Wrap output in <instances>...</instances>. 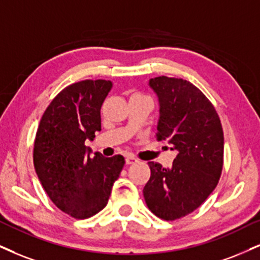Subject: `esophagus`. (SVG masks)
<instances>
[{
	"label": "esophagus",
	"mask_w": 260,
	"mask_h": 260,
	"mask_svg": "<svg viewBox=\"0 0 260 260\" xmlns=\"http://www.w3.org/2000/svg\"><path fill=\"white\" fill-rule=\"evenodd\" d=\"M125 161H126L127 165H131V164H135V162L139 161V160H137L134 155H127L126 159H125Z\"/></svg>",
	"instance_id": "1"
}]
</instances>
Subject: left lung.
<instances>
[{
	"label": "left lung",
	"mask_w": 260,
	"mask_h": 260,
	"mask_svg": "<svg viewBox=\"0 0 260 260\" xmlns=\"http://www.w3.org/2000/svg\"><path fill=\"white\" fill-rule=\"evenodd\" d=\"M160 117L155 137L178 152L170 169L149 161L143 188L147 206L159 218L175 220L200 206L218 184L223 169L224 135L216 108L190 82L155 77Z\"/></svg>",
	"instance_id": "obj_1"
}]
</instances>
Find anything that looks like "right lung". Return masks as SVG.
Here are the masks:
<instances>
[{
	"label": "right lung",
	"instance_id": "1",
	"mask_svg": "<svg viewBox=\"0 0 260 260\" xmlns=\"http://www.w3.org/2000/svg\"><path fill=\"white\" fill-rule=\"evenodd\" d=\"M111 81L86 79L66 86L44 111L34 146L36 174L57 208L77 219L94 216L108 203L125 160L90 155L85 140L101 130L100 110Z\"/></svg>",
	"mask_w": 260,
	"mask_h": 260
}]
</instances>
